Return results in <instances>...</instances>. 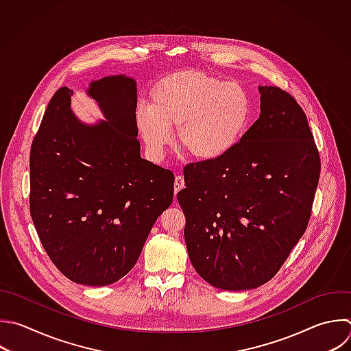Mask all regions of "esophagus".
Segmentation results:
<instances>
[{"mask_svg": "<svg viewBox=\"0 0 351 351\" xmlns=\"http://www.w3.org/2000/svg\"><path fill=\"white\" fill-rule=\"evenodd\" d=\"M185 186V181L182 176H176V181H174V192L178 193L182 188Z\"/></svg>", "mask_w": 351, "mask_h": 351, "instance_id": "obj_1", "label": "esophagus"}]
</instances>
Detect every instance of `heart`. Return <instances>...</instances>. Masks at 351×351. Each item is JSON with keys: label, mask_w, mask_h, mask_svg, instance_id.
Masks as SVG:
<instances>
[{"label": "heart", "mask_w": 351, "mask_h": 351, "mask_svg": "<svg viewBox=\"0 0 351 351\" xmlns=\"http://www.w3.org/2000/svg\"><path fill=\"white\" fill-rule=\"evenodd\" d=\"M250 118L251 100L240 85L199 71L163 78L151 93V107L136 110L138 132L155 159L171 144V129H178V143L186 154L217 162L237 147Z\"/></svg>", "instance_id": "b5f03b06"}]
</instances>
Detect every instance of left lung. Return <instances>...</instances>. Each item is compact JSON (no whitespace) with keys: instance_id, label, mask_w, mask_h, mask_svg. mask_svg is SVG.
<instances>
[{"instance_id":"obj_1","label":"left lung","mask_w":351,"mask_h":351,"mask_svg":"<svg viewBox=\"0 0 351 351\" xmlns=\"http://www.w3.org/2000/svg\"><path fill=\"white\" fill-rule=\"evenodd\" d=\"M261 114L217 162L191 163L177 200L192 266L215 288L267 282L303 236L319 178L307 118L287 92L259 86Z\"/></svg>"}]
</instances>
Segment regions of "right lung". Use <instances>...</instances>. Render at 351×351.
Listing matches in <instances>:
<instances>
[{
	"label": "right lung",
	"mask_w": 351,
	"mask_h": 351,
	"mask_svg": "<svg viewBox=\"0 0 351 351\" xmlns=\"http://www.w3.org/2000/svg\"><path fill=\"white\" fill-rule=\"evenodd\" d=\"M86 93L104 121L81 122L66 86L47 107L30 152V213L56 267L74 282L101 287L136 265L173 202L174 176L140 155L133 78L104 77Z\"/></svg>",
	"instance_id": "1"
}]
</instances>
